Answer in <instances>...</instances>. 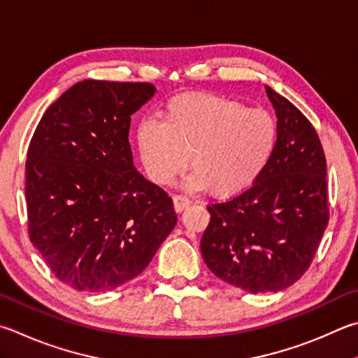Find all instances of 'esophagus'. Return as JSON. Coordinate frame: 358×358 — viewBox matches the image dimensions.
Returning <instances> with one entry per match:
<instances>
[{"label":"esophagus","instance_id":"1","mask_svg":"<svg viewBox=\"0 0 358 358\" xmlns=\"http://www.w3.org/2000/svg\"><path fill=\"white\" fill-rule=\"evenodd\" d=\"M191 203L192 201L185 196H173V208L177 213H181L183 210H186V208H189Z\"/></svg>","mask_w":358,"mask_h":358}]
</instances>
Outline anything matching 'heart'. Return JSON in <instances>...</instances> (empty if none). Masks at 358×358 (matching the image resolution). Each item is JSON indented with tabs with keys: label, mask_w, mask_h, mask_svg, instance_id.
<instances>
[{
	"label": "heart",
	"mask_w": 358,
	"mask_h": 358,
	"mask_svg": "<svg viewBox=\"0 0 358 358\" xmlns=\"http://www.w3.org/2000/svg\"><path fill=\"white\" fill-rule=\"evenodd\" d=\"M278 142L275 117L230 96L194 92L175 96L161 122L147 119L136 129V147L147 177L166 186L189 164L191 189L235 197L263 177Z\"/></svg>",
	"instance_id": "1"
}]
</instances>
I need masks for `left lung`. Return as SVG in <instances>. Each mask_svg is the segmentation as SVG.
Listing matches in <instances>:
<instances>
[{
	"label": "left lung",
	"mask_w": 358,
	"mask_h": 358,
	"mask_svg": "<svg viewBox=\"0 0 358 358\" xmlns=\"http://www.w3.org/2000/svg\"><path fill=\"white\" fill-rule=\"evenodd\" d=\"M266 87L275 109L274 158L250 189L208 206L205 263L220 280L247 292H277L310 268L329 224L327 166L310 120Z\"/></svg>",
	"instance_id": "8db88e82"
}]
</instances>
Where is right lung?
Returning a JSON list of instances; mask_svg holds the SVG:
<instances>
[{"mask_svg": "<svg viewBox=\"0 0 358 358\" xmlns=\"http://www.w3.org/2000/svg\"><path fill=\"white\" fill-rule=\"evenodd\" d=\"M155 92L150 83L80 81L32 134L29 239L73 289L100 292L133 280L177 224L172 199L136 171L128 141L131 115Z\"/></svg>", "mask_w": 358, "mask_h": 358, "instance_id": "1", "label": "right lung"}]
</instances>
